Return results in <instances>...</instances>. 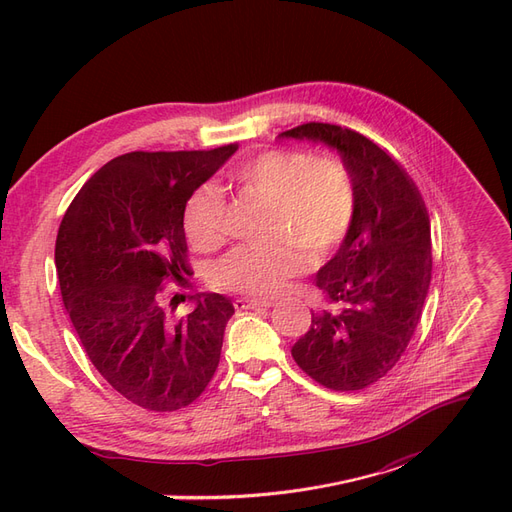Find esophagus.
Instances as JSON below:
<instances>
[{
  "instance_id": "esophagus-1",
  "label": "esophagus",
  "mask_w": 512,
  "mask_h": 512,
  "mask_svg": "<svg viewBox=\"0 0 512 512\" xmlns=\"http://www.w3.org/2000/svg\"><path fill=\"white\" fill-rule=\"evenodd\" d=\"M272 299L268 297H238L234 301L236 310H255V308H270Z\"/></svg>"
}]
</instances>
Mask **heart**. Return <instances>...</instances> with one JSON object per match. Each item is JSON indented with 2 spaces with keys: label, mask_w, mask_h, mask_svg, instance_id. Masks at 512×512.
Masks as SVG:
<instances>
[{
  "label": "heart",
  "mask_w": 512,
  "mask_h": 512,
  "mask_svg": "<svg viewBox=\"0 0 512 512\" xmlns=\"http://www.w3.org/2000/svg\"><path fill=\"white\" fill-rule=\"evenodd\" d=\"M234 179L270 202L268 240L240 246L215 268V285L242 295H274L310 263L329 257L350 232L356 189L335 158L268 149L234 170ZM183 225L198 251H217L227 238L225 204L217 189L198 187L187 198Z\"/></svg>",
  "instance_id": "heart-1"
}]
</instances>
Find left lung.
I'll return each instance as SVG.
<instances>
[{
    "label": "left lung",
    "mask_w": 512,
    "mask_h": 512,
    "mask_svg": "<svg viewBox=\"0 0 512 512\" xmlns=\"http://www.w3.org/2000/svg\"><path fill=\"white\" fill-rule=\"evenodd\" d=\"M280 137L335 147L356 189L350 232L316 274L337 310L312 312L291 354L320 386L363 390L399 363L422 318L432 276L426 204L407 170L361 132L308 122Z\"/></svg>",
    "instance_id": "8db88e82"
}]
</instances>
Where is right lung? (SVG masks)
<instances>
[{"label":"right lung","mask_w":512,"mask_h":512,"mask_svg":"<svg viewBox=\"0 0 512 512\" xmlns=\"http://www.w3.org/2000/svg\"><path fill=\"white\" fill-rule=\"evenodd\" d=\"M236 149L130 151L84 183L61 221L54 261L75 333L109 386L147 411L192 405L217 371L234 306L189 285L183 213ZM168 284L190 291L192 313L172 316Z\"/></svg>","instance_id":"right-lung-1"}]
</instances>
